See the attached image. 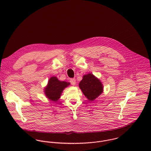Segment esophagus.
Segmentation results:
<instances>
[{
    "mask_svg": "<svg viewBox=\"0 0 151 151\" xmlns=\"http://www.w3.org/2000/svg\"><path fill=\"white\" fill-rule=\"evenodd\" d=\"M70 83H71L73 86H74V85H76V79H75V78H71L70 80Z\"/></svg>",
    "mask_w": 151,
    "mask_h": 151,
    "instance_id": "obj_1",
    "label": "esophagus"
}]
</instances>
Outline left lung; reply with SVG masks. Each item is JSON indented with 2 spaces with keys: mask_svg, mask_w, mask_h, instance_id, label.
Here are the masks:
<instances>
[{
  "mask_svg": "<svg viewBox=\"0 0 151 151\" xmlns=\"http://www.w3.org/2000/svg\"><path fill=\"white\" fill-rule=\"evenodd\" d=\"M79 87L89 101H93L104 92V86L99 79L91 73L85 74Z\"/></svg>",
  "mask_w": 151,
  "mask_h": 151,
  "instance_id": "left-lung-1",
  "label": "left lung"
}]
</instances>
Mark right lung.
<instances>
[{"label": "right lung", "mask_w": 151, "mask_h": 151, "mask_svg": "<svg viewBox=\"0 0 151 151\" xmlns=\"http://www.w3.org/2000/svg\"><path fill=\"white\" fill-rule=\"evenodd\" d=\"M70 85V83L61 81L56 77L53 76L48 80L43 92L47 99L53 102H57L60 98L63 91Z\"/></svg>", "instance_id": "obj_1"}]
</instances>
